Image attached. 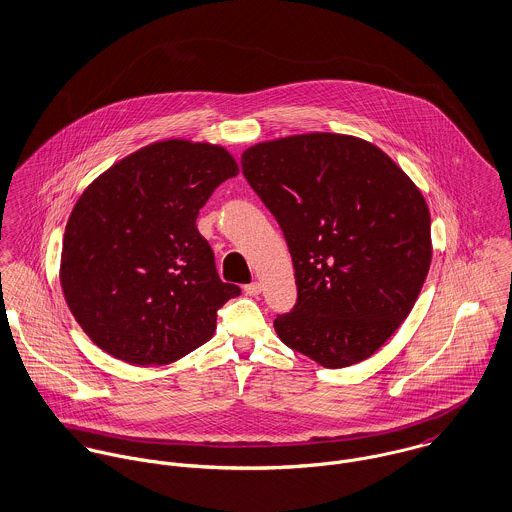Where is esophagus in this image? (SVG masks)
I'll return each mask as SVG.
<instances>
[{
	"label": "esophagus",
	"instance_id": "34e87169",
	"mask_svg": "<svg viewBox=\"0 0 512 512\" xmlns=\"http://www.w3.org/2000/svg\"><path fill=\"white\" fill-rule=\"evenodd\" d=\"M244 292H246V295H258V293L262 292V284H260V282L246 284V286H244Z\"/></svg>",
	"mask_w": 512,
	"mask_h": 512
}]
</instances>
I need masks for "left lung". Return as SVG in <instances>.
I'll return each instance as SVG.
<instances>
[{"mask_svg":"<svg viewBox=\"0 0 512 512\" xmlns=\"http://www.w3.org/2000/svg\"><path fill=\"white\" fill-rule=\"evenodd\" d=\"M242 173L292 254L297 301L280 339L325 368L374 355L412 311L432 262L430 211L382 151L341 134L248 147Z\"/></svg>","mask_w":512,"mask_h":512,"instance_id":"8db88e82","label":"left lung"}]
</instances>
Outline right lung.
Instances as JSON below:
<instances>
[{
  "label": "right lung",
  "instance_id": "right-lung-1",
  "mask_svg": "<svg viewBox=\"0 0 512 512\" xmlns=\"http://www.w3.org/2000/svg\"><path fill=\"white\" fill-rule=\"evenodd\" d=\"M236 175L224 147L167 140L118 161L80 195L61 286L94 345L130 365H167L213 337L240 288L220 280L195 220Z\"/></svg>",
  "mask_w": 512,
  "mask_h": 512
}]
</instances>
